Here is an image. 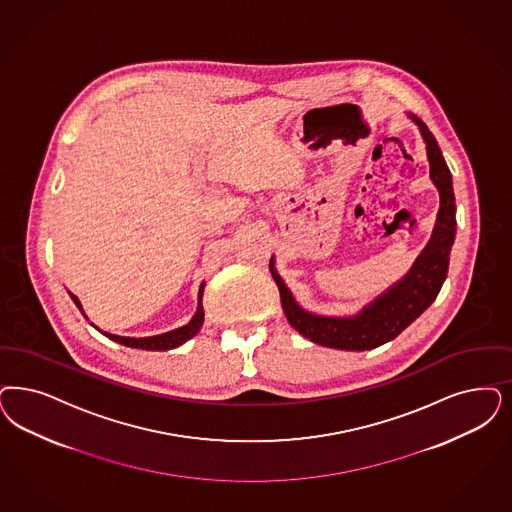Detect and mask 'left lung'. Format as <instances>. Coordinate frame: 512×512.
<instances>
[{"label": "left lung", "instance_id": "8db88e82", "mask_svg": "<svg viewBox=\"0 0 512 512\" xmlns=\"http://www.w3.org/2000/svg\"><path fill=\"white\" fill-rule=\"evenodd\" d=\"M410 117L420 126L423 140L427 143L431 179L441 194V208L429 244L405 278L353 318H323L300 308L270 261L272 278L280 289L285 318L300 335L310 338L319 346L363 352L386 344L401 335L437 299L446 280L450 251L456 238V196L452 189V174L442 159L441 147L435 136L420 119L414 115Z\"/></svg>", "mask_w": 512, "mask_h": 512}]
</instances>
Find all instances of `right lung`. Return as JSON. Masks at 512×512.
<instances>
[{
  "instance_id": "1",
  "label": "right lung",
  "mask_w": 512,
  "mask_h": 512,
  "mask_svg": "<svg viewBox=\"0 0 512 512\" xmlns=\"http://www.w3.org/2000/svg\"><path fill=\"white\" fill-rule=\"evenodd\" d=\"M202 293H204V283L200 285V291H198V310H196V314H194L193 319H191L187 325H183V327H179V329H174V331H170V333H164V335L157 336H147V338H130V336L109 335V333H104V335H106L107 338H111V340H115V342H119V344H123V346H128V348H138V350L162 352V350H172V348H177V346H181L183 342H187L189 338H193V336L200 331V327H202V321H204ZM71 299H73V302L77 304V308H79V310H83V308H81V302L77 300L75 295H71Z\"/></svg>"
}]
</instances>
